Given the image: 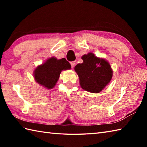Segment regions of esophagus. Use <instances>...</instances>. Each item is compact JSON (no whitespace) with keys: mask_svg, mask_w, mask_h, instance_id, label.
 I'll return each mask as SVG.
<instances>
[{"mask_svg":"<svg viewBox=\"0 0 147 147\" xmlns=\"http://www.w3.org/2000/svg\"><path fill=\"white\" fill-rule=\"evenodd\" d=\"M71 67L73 68L75 65V62H71Z\"/></svg>","mask_w":147,"mask_h":147,"instance_id":"34e87169","label":"esophagus"}]
</instances>
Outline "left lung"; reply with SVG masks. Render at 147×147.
<instances>
[{"label": "left lung", "mask_w": 147, "mask_h": 147, "mask_svg": "<svg viewBox=\"0 0 147 147\" xmlns=\"http://www.w3.org/2000/svg\"><path fill=\"white\" fill-rule=\"evenodd\" d=\"M83 62L78 64L74 70L79 76L82 88L91 93H99L112 79L113 71L111 65L104 59L98 58L93 54L83 55Z\"/></svg>", "instance_id": "1"}]
</instances>
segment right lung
Returning <instances> with one entry per match:
<instances>
[{
    "label": "right lung",
    "mask_w": 147,
    "mask_h": 147,
    "mask_svg": "<svg viewBox=\"0 0 147 147\" xmlns=\"http://www.w3.org/2000/svg\"><path fill=\"white\" fill-rule=\"evenodd\" d=\"M71 64L65 58L57 59L52 57L38 65L33 73L36 82L47 89L55 86L62 70L71 69Z\"/></svg>",
    "instance_id": "obj_1"
}]
</instances>
